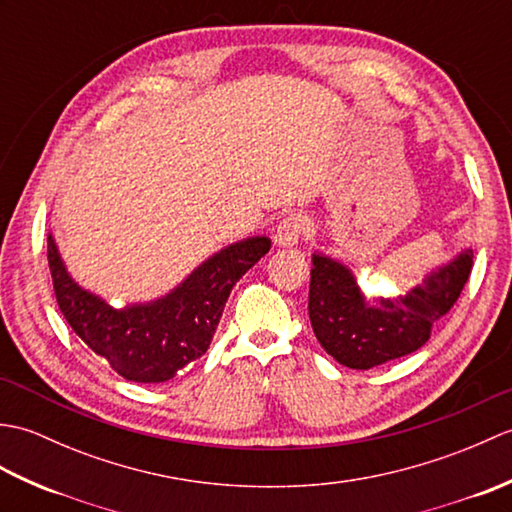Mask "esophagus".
I'll use <instances>...</instances> for the list:
<instances>
[{
	"label": "esophagus",
	"instance_id": "obj_1",
	"mask_svg": "<svg viewBox=\"0 0 512 512\" xmlns=\"http://www.w3.org/2000/svg\"><path fill=\"white\" fill-rule=\"evenodd\" d=\"M306 220H301L297 215L286 217L284 222H279L275 231V244L281 248H292L301 242V237L306 235Z\"/></svg>",
	"mask_w": 512,
	"mask_h": 512
}]
</instances>
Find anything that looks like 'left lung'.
<instances>
[{
    "instance_id": "8db88e82",
    "label": "left lung",
    "mask_w": 512,
    "mask_h": 512,
    "mask_svg": "<svg viewBox=\"0 0 512 512\" xmlns=\"http://www.w3.org/2000/svg\"><path fill=\"white\" fill-rule=\"evenodd\" d=\"M471 268L473 248H464L405 295L372 301L358 288L350 268L314 253L308 301L314 336L334 361L350 369L407 356L429 341L431 325L458 301Z\"/></svg>"
}]
</instances>
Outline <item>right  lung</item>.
Instances as JSON below:
<instances>
[{"instance_id":"obj_1","label":"right lung","mask_w":512,"mask_h":512,"mask_svg":"<svg viewBox=\"0 0 512 512\" xmlns=\"http://www.w3.org/2000/svg\"><path fill=\"white\" fill-rule=\"evenodd\" d=\"M268 250V237H246L204 259L165 297L114 308L76 284L48 233V266L65 321L116 374L134 383H165L209 350L233 286Z\"/></svg>"}]
</instances>
